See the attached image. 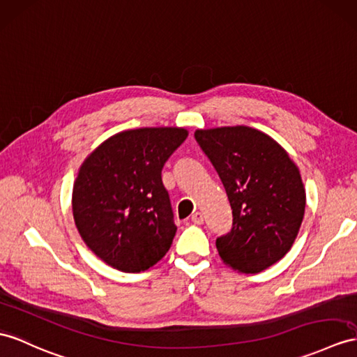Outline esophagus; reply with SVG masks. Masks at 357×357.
<instances>
[{
  "label": "esophagus",
  "instance_id": "34e87169",
  "mask_svg": "<svg viewBox=\"0 0 357 357\" xmlns=\"http://www.w3.org/2000/svg\"><path fill=\"white\" fill-rule=\"evenodd\" d=\"M190 220H192L194 224H203L204 216H203L202 212H195V213H192V216H190Z\"/></svg>",
  "mask_w": 357,
  "mask_h": 357
}]
</instances>
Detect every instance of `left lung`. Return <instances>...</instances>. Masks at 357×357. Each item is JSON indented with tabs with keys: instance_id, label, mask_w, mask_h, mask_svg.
<instances>
[{
	"instance_id": "8db88e82",
	"label": "left lung",
	"mask_w": 357,
	"mask_h": 357,
	"mask_svg": "<svg viewBox=\"0 0 357 357\" xmlns=\"http://www.w3.org/2000/svg\"><path fill=\"white\" fill-rule=\"evenodd\" d=\"M199 149L227 192L233 224L216 239L225 265L256 274L288 253L306 207L300 171L273 137L236 126L197 130Z\"/></svg>"
}]
</instances>
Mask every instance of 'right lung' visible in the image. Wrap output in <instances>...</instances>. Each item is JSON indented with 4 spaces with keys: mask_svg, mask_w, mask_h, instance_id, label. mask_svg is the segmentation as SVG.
<instances>
[{
    "mask_svg": "<svg viewBox=\"0 0 357 357\" xmlns=\"http://www.w3.org/2000/svg\"><path fill=\"white\" fill-rule=\"evenodd\" d=\"M186 137V130L177 127L127 130L83 162L73 189V215L84 244L102 262L141 273L167 255L177 225L162 169Z\"/></svg>",
    "mask_w": 357,
    "mask_h": 357,
    "instance_id": "right-lung-1",
    "label": "right lung"
}]
</instances>
